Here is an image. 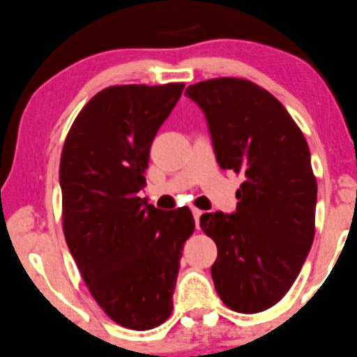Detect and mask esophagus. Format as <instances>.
I'll use <instances>...</instances> for the list:
<instances>
[{"instance_id": "34e87169", "label": "esophagus", "mask_w": 357, "mask_h": 357, "mask_svg": "<svg viewBox=\"0 0 357 357\" xmlns=\"http://www.w3.org/2000/svg\"><path fill=\"white\" fill-rule=\"evenodd\" d=\"M204 215V212H202V210H198V208H193V217H195V226H200V217Z\"/></svg>"}]
</instances>
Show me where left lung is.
Here are the masks:
<instances>
[{
    "mask_svg": "<svg viewBox=\"0 0 357 357\" xmlns=\"http://www.w3.org/2000/svg\"><path fill=\"white\" fill-rule=\"evenodd\" d=\"M185 96L205 114L217 164L243 176L234 212L200 217L217 245L215 291L231 310L260 313L286 296L313 245L310 149L286 107L251 82L213 78Z\"/></svg>",
    "mask_w": 357,
    "mask_h": 357,
    "instance_id": "1",
    "label": "left lung"
}]
</instances>
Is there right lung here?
Instances as JSON below:
<instances>
[{
    "mask_svg": "<svg viewBox=\"0 0 357 357\" xmlns=\"http://www.w3.org/2000/svg\"><path fill=\"white\" fill-rule=\"evenodd\" d=\"M185 84L116 85L92 97L71 125L59 164L63 231L90 294L116 324L159 327L172 311L188 207L160 210L145 186L150 145Z\"/></svg>",
    "mask_w": 357,
    "mask_h": 357,
    "instance_id": "right-lung-1",
    "label": "right lung"
}]
</instances>
